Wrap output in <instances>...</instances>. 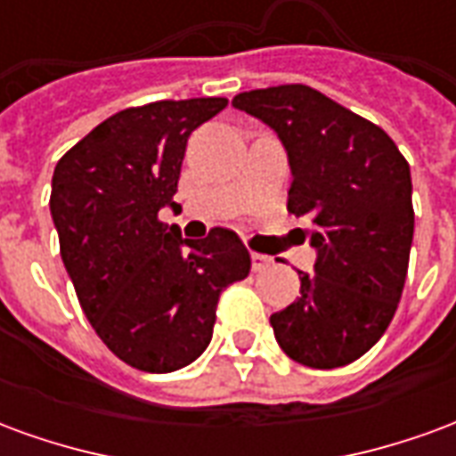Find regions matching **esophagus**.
Listing matches in <instances>:
<instances>
[{
    "mask_svg": "<svg viewBox=\"0 0 456 456\" xmlns=\"http://www.w3.org/2000/svg\"><path fill=\"white\" fill-rule=\"evenodd\" d=\"M271 264H273V258L266 256V254H256V251L251 254V268H254L256 273H258V271H266Z\"/></svg>",
    "mask_w": 456,
    "mask_h": 456,
    "instance_id": "1",
    "label": "esophagus"
}]
</instances>
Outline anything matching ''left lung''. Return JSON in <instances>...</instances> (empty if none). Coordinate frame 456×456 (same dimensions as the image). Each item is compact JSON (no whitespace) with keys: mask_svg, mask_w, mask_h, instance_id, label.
<instances>
[{"mask_svg":"<svg viewBox=\"0 0 456 456\" xmlns=\"http://www.w3.org/2000/svg\"><path fill=\"white\" fill-rule=\"evenodd\" d=\"M232 104L276 131L293 173L288 212L310 219L315 271L271 315L281 349L310 369L356 362L401 300L412 229L411 166L393 139L307 85L237 94Z\"/></svg>","mask_w":456,"mask_h":456,"instance_id":"1","label":"left lung"}]
</instances>
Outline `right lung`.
<instances>
[{
    "label": "right lung",
    "mask_w": 456,
    "mask_h": 456,
    "mask_svg": "<svg viewBox=\"0 0 456 456\" xmlns=\"http://www.w3.org/2000/svg\"><path fill=\"white\" fill-rule=\"evenodd\" d=\"M224 107V97H195L121 110L53 170L51 217L80 307L110 352L139 371L195 362L212 339L219 293L251 268L232 229L190 241L159 219L178 208L188 136Z\"/></svg>",
    "instance_id": "1"
}]
</instances>
